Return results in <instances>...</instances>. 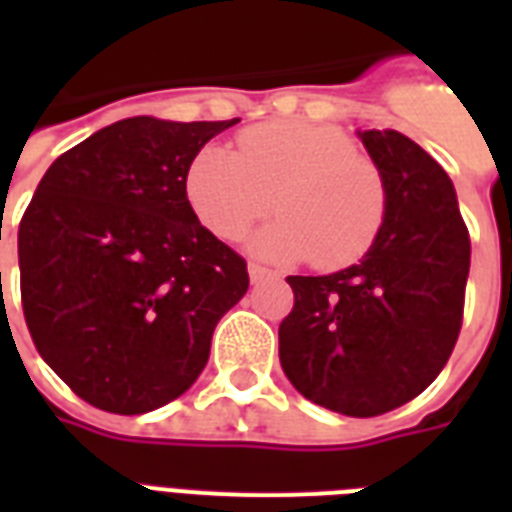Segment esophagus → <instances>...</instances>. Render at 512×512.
Segmentation results:
<instances>
[{"label": "esophagus", "instance_id": "esophagus-1", "mask_svg": "<svg viewBox=\"0 0 512 512\" xmlns=\"http://www.w3.org/2000/svg\"><path fill=\"white\" fill-rule=\"evenodd\" d=\"M276 273L268 271V268H263V265L257 263H249V279H252V284H257V281H265V279H273Z\"/></svg>", "mask_w": 512, "mask_h": 512}]
</instances>
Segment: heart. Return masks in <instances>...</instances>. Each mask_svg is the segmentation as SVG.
<instances>
[{"mask_svg":"<svg viewBox=\"0 0 512 512\" xmlns=\"http://www.w3.org/2000/svg\"><path fill=\"white\" fill-rule=\"evenodd\" d=\"M185 199L217 239L236 241L273 207L281 217L255 239L268 260H305L324 271L372 249L388 215L380 167L332 124L273 119L236 138V151L204 146L185 170Z\"/></svg>","mask_w":512,"mask_h":512,"instance_id":"1","label":"heart"}]
</instances>
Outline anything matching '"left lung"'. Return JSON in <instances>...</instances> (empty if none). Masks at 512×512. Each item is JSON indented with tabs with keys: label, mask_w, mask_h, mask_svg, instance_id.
Here are the masks:
<instances>
[{
	"label": "left lung",
	"mask_w": 512,
	"mask_h": 512,
	"mask_svg": "<svg viewBox=\"0 0 512 512\" xmlns=\"http://www.w3.org/2000/svg\"><path fill=\"white\" fill-rule=\"evenodd\" d=\"M388 188V215L358 265L287 276L281 369L308 401L377 417L436 380L462 329L470 233L444 167L396 130L361 132Z\"/></svg>",
	"instance_id": "obj_1"
}]
</instances>
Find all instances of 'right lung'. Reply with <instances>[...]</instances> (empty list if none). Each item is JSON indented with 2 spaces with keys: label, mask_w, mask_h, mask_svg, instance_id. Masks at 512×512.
Instances as JSON below:
<instances>
[{
  "label": "right lung",
  "mask_w": 512,
  "mask_h": 512,
  "mask_svg": "<svg viewBox=\"0 0 512 512\" xmlns=\"http://www.w3.org/2000/svg\"><path fill=\"white\" fill-rule=\"evenodd\" d=\"M231 122L132 116L50 164L20 217V303L39 356L87 404L143 414L207 366L247 260L199 223L185 170Z\"/></svg>",
  "instance_id": "1"
}]
</instances>
